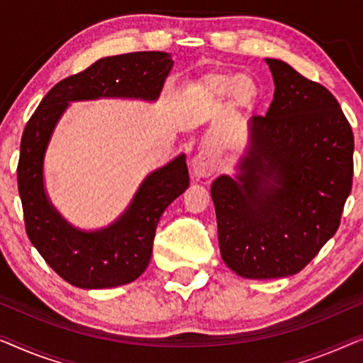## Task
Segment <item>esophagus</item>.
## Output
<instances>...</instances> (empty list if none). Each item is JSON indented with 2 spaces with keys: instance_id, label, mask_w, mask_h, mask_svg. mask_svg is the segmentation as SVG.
<instances>
[{
  "instance_id": "esophagus-1",
  "label": "esophagus",
  "mask_w": 363,
  "mask_h": 363,
  "mask_svg": "<svg viewBox=\"0 0 363 363\" xmlns=\"http://www.w3.org/2000/svg\"><path fill=\"white\" fill-rule=\"evenodd\" d=\"M217 156L212 150H202L192 160V171L196 177H208L217 171Z\"/></svg>"
}]
</instances>
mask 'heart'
I'll list each match as a JSON object with an SVG mask.
<instances>
[{"label": "heart", "instance_id": "heart-1", "mask_svg": "<svg viewBox=\"0 0 363 363\" xmlns=\"http://www.w3.org/2000/svg\"><path fill=\"white\" fill-rule=\"evenodd\" d=\"M203 95L212 100H222L228 96L235 111H247L258 99V85L248 75L212 74L202 82Z\"/></svg>", "mask_w": 363, "mask_h": 363}]
</instances>
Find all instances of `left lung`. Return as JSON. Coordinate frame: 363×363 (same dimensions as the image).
<instances>
[{
  "instance_id": "1",
  "label": "left lung",
  "mask_w": 363,
  "mask_h": 363,
  "mask_svg": "<svg viewBox=\"0 0 363 363\" xmlns=\"http://www.w3.org/2000/svg\"><path fill=\"white\" fill-rule=\"evenodd\" d=\"M267 64L272 105L250 120L240 174L211 187L223 262L252 279L291 277L319 253L354 176V133L335 96L283 60Z\"/></svg>"
}]
</instances>
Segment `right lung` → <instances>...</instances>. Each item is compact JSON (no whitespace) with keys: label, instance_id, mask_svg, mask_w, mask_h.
I'll return each mask as SVG.
<instances>
[{"label":"right lung","instance_id":"1","mask_svg":"<svg viewBox=\"0 0 363 363\" xmlns=\"http://www.w3.org/2000/svg\"><path fill=\"white\" fill-rule=\"evenodd\" d=\"M172 59L166 52H131L104 57L84 72L60 80L30 116L21 138L18 189L30 243L65 281L84 289L115 288L135 281L151 259L157 222L189 187L186 156L151 172L118 220L82 232L64 220L44 191L43 164L49 140L69 101L125 96L155 101Z\"/></svg>","mask_w":363,"mask_h":363}]
</instances>
